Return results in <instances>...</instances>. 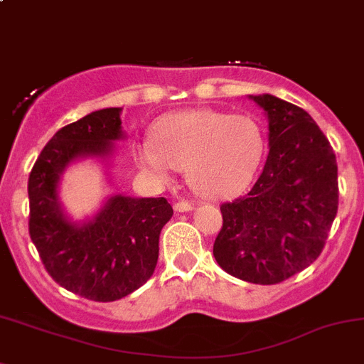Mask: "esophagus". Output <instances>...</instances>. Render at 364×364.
<instances>
[{
    "label": "esophagus",
    "instance_id": "1",
    "mask_svg": "<svg viewBox=\"0 0 364 364\" xmlns=\"http://www.w3.org/2000/svg\"><path fill=\"white\" fill-rule=\"evenodd\" d=\"M193 208H194V201L191 200H181L175 203V210H177V212H189V210Z\"/></svg>",
    "mask_w": 364,
    "mask_h": 364
}]
</instances>
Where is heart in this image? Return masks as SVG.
Wrapping results in <instances>:
<instances>
[{"label":"heart","mask_w":364,"mask_h":364,"mask_svg":"<svg viewBox=\"0 0 364 364\" xmlns=\"http://www.w3.org/2000/svg\"><path fill=\"white\" fill-rule=\"evenodd\" d=\"M263 154V129L252 117L210 108L166 115L154 127V140L136 147L141 166L161 177L171 168L187 171L194 191L210 200L243 193Z\"/></svg>","instance_id":"1"}]
</instances>
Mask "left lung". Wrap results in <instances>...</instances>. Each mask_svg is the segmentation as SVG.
<instances>
[{
  "instance_id": "obj_1",
  "label": "left lung",
  "mask_w": 364,
  "mask_h": 364,
  "mask_svg": "<svg viewBox=\"0 0 364 364\" xmlns=\"http://www.w3.org/2000/svg\"><path fill=\"white\" fill-rule=\"evenodd\" d=\"M269 119V152L252 189L220 205L213 256L252 284H280L321 256L338 210V166L328 138L303 108L252 96Z\"/></svg>"
}]
</instances>
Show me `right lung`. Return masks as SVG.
I'll use <instances>...</instances> for the list:
<instances>
[{
	"mask_svg": "<svg viewBox=\"0 0 364 364\" xmlns=\"http://www.w3.org/2000/svg\"><path fill=\"white\" fill-rule=\"evenodd\" d=\"M121 108H103L61 127L28 181L29 237L48 275L92 301H115L154 273L159 233L173 215L166 198H112L95 220L75 226L58 203L59 175L75 157L103 156L122 136Z\"/></svg>",
	"mask_w": 364,
	"mask_h": 364,
	"instance_id": "1",
	"label": "right lung"
}]
</instances>
